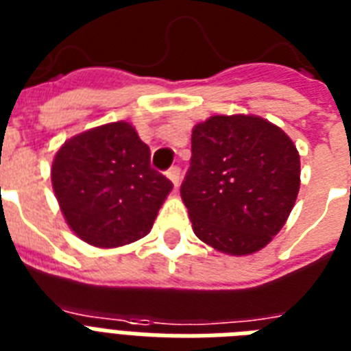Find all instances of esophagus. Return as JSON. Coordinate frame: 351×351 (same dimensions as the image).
<instances>
[{"label":"esophagus","mask_w":351,"mask_h":351,"mask_svg":"<svg viewBox=\"0 0 351 351\" xmlns=\"http://www.w3.org/2000/svg\"><path fill=\"white\" fill-rule=\"evenodd\" d=\"M167 178H169L171 182H173V186L178 187L180 186V167H171L169 171H167Z\"/></svg>","instance_id":"esophagus-1"}]
</instances>
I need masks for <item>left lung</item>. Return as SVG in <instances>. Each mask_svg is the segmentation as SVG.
<instances>
[{
    "instance_id": "left-lung-1",
    "label": "left lung",
    "mask_w": 351,
    "mask_h": 351,
    "mask_svg": "<svg viewBox=\"0 0 351 351\" xmlns=\"http://www.w3.org/2000/svg\"><path fill=\"white\" fill-rule=\"evenodd\" d=\"M300 187L291 138L264 118L211 117L191 134L180 195L193 231L230 255L262 250L282 230Z\"/></svg>"
}]
</instances>
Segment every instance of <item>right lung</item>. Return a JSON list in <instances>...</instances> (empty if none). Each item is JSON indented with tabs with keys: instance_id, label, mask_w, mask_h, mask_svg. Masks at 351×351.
I'll return each instance as SVG.
<instances>
[{
	"instance_id": "1",
	"label": "right lung",
	"mask_w": 351,
	"mask_h": 351,
	"mask_svg": "<svg viewBox=\"0 0 351 351\" xmlns=\"http://www.w3.org/2000/svg\"><path fill=\"white\" fill-rule=\"evenodd\" d=\"M51 178L69 228L96 247L145 237L173 189L151 167V151L127 121L67 140L54 156Z\"/></svg>"
}]
</instances>
